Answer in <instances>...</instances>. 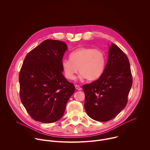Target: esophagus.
<instances>
[{"label":"esophagus","mask_w":150,"mask_h":150,"mask_svg":"<svg viewBox=\"0 0 150 150\" xmlns=\"http://www.w3.org/2000/svg\"><path fill=\"white\" fill-rule=\"evenodd\" d=\"M75 88H76L77 90L81 91V90H82V88H81V87H79V85H75Z\"/></svg>","instance_id":"esophagus-1"}]
</instances>
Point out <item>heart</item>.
Here are the masks:
<instances>
[{
  "label": "heart",
  "instance_id": "obj_1",
  "mask_svg": "<svg viewBox=\"0 0 150 150\" xmlns=\"http://www.w3.org/2000/svg\"><path fill=\"white\" fill-rule=\"evenodd\" d=\"M69 59H63L61 63L64 75L69 80L75 79L78 69L80 72L79 78L81 80L86 78L96 80L104 71L106 56L100 49L79 47L70 53Z\"/></svg>",
  "mask_w": 150,
  "mask_h": 150
}]
</instances>
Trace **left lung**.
I'll use <instances>...</instances> for the list:
<instances>
[{
  "label": "left lung",
  "mask_w": 150,
  "mask_h": 150,
  "mask_svg": "<svg viewBox=\"0 0 150 150\" xmlns=\"http://www.w3.org/2000/svg\"><path fill=\"white\" fill-rule=\"evenodd\" d=\"M108 57L102 75L82 86L85 111L100 122L112 120L125 108L132 84L129 59L114 43L109 47Z\"/></svg>",
  "instance_id": "obj_1"
}]
</instances>
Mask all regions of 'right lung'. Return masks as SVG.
<instances>
[{
  "label": "right lung",
  "mask_w": 150,
  "mask_h": 150,
  "mask_svg": "<svg viewBox=\"0 0 150 150\" xmlns=\"http://www.w3.org/2000/svg\"><path fill=\"white\" fill-rule=\"evenodd\" d=\"M67 49L63 41L46 40L25 58L19 75L20 98L35 120H59L75 92L74 84L62 74L61 63Z\"/></svg>",
  "instance_id": "obj_1"
}]
</instances>
